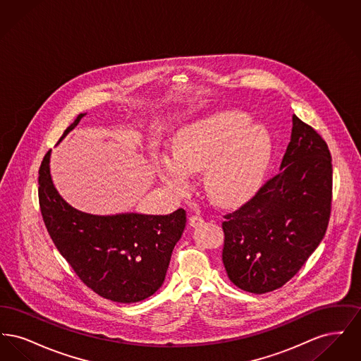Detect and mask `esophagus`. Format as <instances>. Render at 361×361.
I'll list each match as a JSON object with an SVG mask.
<instances>
[{
  "label": "esophagus",
  "mask_w": 361,
  "mask_h": 361,
  "mask_svg": "<svg viewBox=\"0 0 361 361\" xmlns=\"http://www.w3.org/2000/svg\"><path fill=\"white\" fill-rule=\"evenodd\" d=\"M203 222H204V219H203V216H200V215H190V216H189V226H192V227L200 226Z\"/></svg>",
  "instance_id": "esophagus-1"
}]
</instances>
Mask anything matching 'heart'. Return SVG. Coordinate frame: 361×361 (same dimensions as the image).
<instances>
[{
	"label": "heart",
	"mask_w": 361,
	"mask_h": 361,
	"mask_svg": "<svg viewBox=\"0 0 361 361\" xmlns=\"http://www.w3.org/2000/svg\"><path fill=\"white\" fill-rule=\"evenodd\" d=\"M249 123L245 114L231 111L192 124L174 139V159H159L161 181L185 195L188 173L207 169V190L216 203L243 200L261 183L272 150L268 130Z\"/></svg>",
	"instance_id": "heart-1"
}]
</instances>
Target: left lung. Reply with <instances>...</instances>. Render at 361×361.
<instances>
[{"label": "left lung", "mask_w": 361, "mask_h": 361, "mask_svg": "<svg viewBox=\"0 0 361 361\" xmlns=\"http://www.w3.org/2000/svg\"><path fill=\"white\" fill-rule=\"evenodd\" d=\"M331 185L326 142L293 115L280 172L224 215L222 259L228 279L243 291L265 293L296 275L325 237Z\"/></svg>", "instance_id": "8db88e82"}]
</instances>
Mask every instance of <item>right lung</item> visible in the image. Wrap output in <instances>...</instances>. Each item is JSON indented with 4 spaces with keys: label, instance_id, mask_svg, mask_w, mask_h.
Here are the masks:
<instances>
[{
    "label": "right lung",
    "instance_id": "right-lung-1",
    "mask_svg": "<svg viewBox=\"0 0 361 361\" xmlns=\"http://www.w3.org/2000/svg\"><path fill=\"white\" fill-rule=\"evenodd\" d=\"M86 114H80L59 142ZM51 150L39 169V204L59 253L89 288L118 303L152 296L164 283L173 249L187 224L185 211L171 215L126 212L93 215L75 209L52 184Z\"/></svg>",
    "mask_w": 361,
    "mask_h": 361
}]
</instances>
